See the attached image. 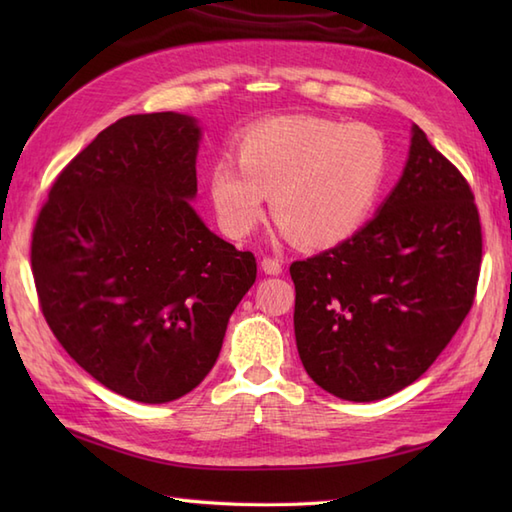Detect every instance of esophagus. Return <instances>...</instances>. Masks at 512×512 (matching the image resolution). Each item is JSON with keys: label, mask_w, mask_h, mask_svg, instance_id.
<instances>
[{"label": "esophagus", "mask_w": 512, "mask_h": 512, "mask_svg": "<svg viewBox=\"0 0 512 512\" xmlns=\"http://www.w3.org/2000/svg\"><path fill=\"white\" fill-rule=\"evenodd\" d=\"M262 270L266 275H281V270H284V266H281L279 259L275 257H264L262 259Z\"/></svg>", "instance_id": "1"}]
</instances>
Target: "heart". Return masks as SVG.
<instances>
[{
    "instance_id": "b5f03b06",
    "label": "heart",
    "mask_w": 512,
    "mask_h": 512,
    "mask_svg": "<svg viewBox=\"0 0 512 512\" xmlns=\"http://www.w3.org/2000/svg\"><path fill=\"white\" fill-rule=\"evenodd\" d=\"M237 165L220 158L211 167V198L228 235L253 233L273 195L281 231L301 246L328 248L356 235L372 213L387 149L365 125L281 116L248 129Z\"/></svg>"
}]
</instances>
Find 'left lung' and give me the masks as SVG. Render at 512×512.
Instances as JSON below:
<instances>
[{
  "label": "left lung",
  "instance_id": "1",
  "mask_svg": "<svg viewBox=\"0 0 512 512\" xmlns=\"http://www.w3.org/2000/svg\"><path fill=\"white\" fill-rule=\"evenodd\" d=\"M469 182L418 125L402 178L361 231L292 262L301 363L336 398L372 402L418 380L469 314L482 224Z\"/></svg>",
  "mask_w": 512,
  "mask_h": 512
}]
</instances>
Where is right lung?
<instances>
[{"mask_svg": "<svg viewBox=\"0 0 512 512\" xmlns=\"http://www.w3.org/2000/svg\"><path fill=\"white\" fill-rule=\"evenodd\" d=\"M198 143L191 116L121 118L63 167L32 231L52 334L101 385L147 405L202 383L257 277L255 255L193 211Z\"/></svg>", "mask_w": 512, "mask_h": 512, "instance_id": "obj_1", "label": "right lung"}]
</instances>
